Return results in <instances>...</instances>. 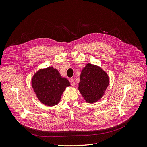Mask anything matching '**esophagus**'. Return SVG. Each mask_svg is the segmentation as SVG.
<instances>
[{"label": "esophagus", "mask_w": 147, "mask_h": 147, "mask_svg": "<svg viewBox=\"0 0 147 147\" xmlns=\"http://www.w3.org/2000/svg\"><path fill=\"white\" fill-rule=\"evenodd\" d=\"M69 82H70V83H71V84L72 85V86H75V81H74V79H71L70 80H69Z\"/></svg>", "instance_id": "34e87169"}]
</instances>
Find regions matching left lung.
<instances>
[{
    "instance_id": "1",
    "label": "left lung",
    "mask_w": 147,
    "mask_h": 147,
    "mask_svg": "<svg viewBox=\"0 0 147 147\" xmlns=\"http://www.w3.org/2000/svg\"><path fill=\"white\" fill-rule=\"evenodd\" d=\"M109 81L108 75L101 68L88 64L81 72L78 89L87 102H96L104 95Z\"/></svg>"
}]
</instances>
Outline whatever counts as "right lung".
Masks as SVG:
<instances>
[{
	"label": "right lung",
	"mask_w": 147,
	"mask_h": 147,
	"mask_svg": "<svg viewBox=\"0 0 147 147\" xmlns=\"http://www.w3.org/2000/svg\"><path fill=\"white\" fill-rule=\"evenodd\" d=\"M32 86L42 103L54 106L60 102L63 92L70 84L68 79L62 78L57 69L49 67L39 70L34 75Z\"/></svg>",
	"instance_id": "right-lung-1"
}]
</instances>
